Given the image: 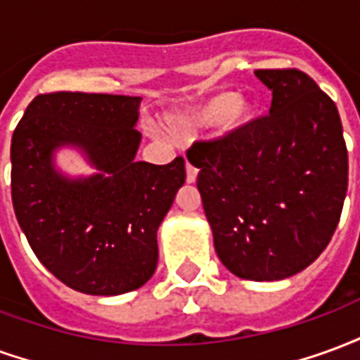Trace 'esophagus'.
<instances>
[{
  "label": "esophagus",
  "instance_id": "1",
  "mask_svg": "<svg viewBox=\"0 0 360 360\" xmlns=\"http://www.w3.org/2000/svg\"><path fill=\"white\" fill-rule=\"evenodd\" d=\"M196 177H198V169L191 162H187V183H195Z\"/></svg>",
  "mask_w": 360,
  "mask_h": 360
}]
</instances>
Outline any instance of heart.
<instances>
[{"label":"heart","instance_id":"1","mask_svg":"<svg viewBox=\"0 0 360 360\" xmlns=\"http://www.w3.org/2000/svg\"><path fill=\"white\" fill-rule=\"evenodd\" d=\"M260 117V103L252 98H241L235 90H221L198 103L181 117L185 129H210L221 127L226 133H237L250 127Z\"/></svg>","mask_w":360,"mask_h":360}]
</instances>
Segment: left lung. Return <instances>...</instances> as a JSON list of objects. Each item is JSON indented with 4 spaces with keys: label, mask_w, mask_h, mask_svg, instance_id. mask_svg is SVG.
Listing matches in <instances>:
<instances>
[{
    "label": "left lung",
    "mask_w": 360,
    "mask_h": 360,
    "mask_svg": "<svg viewBox=\"0 0 360 360\" xmlns=\"http://www.w3.org/2000/svg\"><path fill=\"white\" fill-rule=\"evenodd\" d=\"M270 115L188 150L218 258L237 278L278 281L328 247L347 195V146L332 98L297 69H260Z\"/></svg>",
    "instance_id": "left-lung-1"
}]
</instances>
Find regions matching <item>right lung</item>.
<instances>
[{"label": "right lung", "mask_w": 360, "mask_h": 360, "mask_svg": "<svg viewBox=\"0 0 360 360\" xmlns=\"http://www.w3.org/2000/svg\"><path fill=\"white\" fill-rule=\"evenodd\" d=\"M141 98L84 92L36 96L13 133L15 216L38 260L86 295L129 293L158 266V227L185 183V160L136 162ZM73 148L95 167L71 178L55 152Z\"/></svg>", "instance_id": "1"}]
</instances>
